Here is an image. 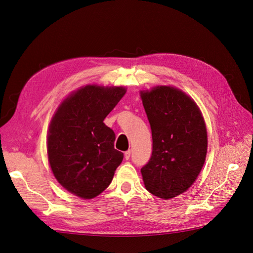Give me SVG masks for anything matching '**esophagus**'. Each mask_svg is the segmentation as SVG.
Returning a JSON list of instances; mask_svg holds the SVG:
<instances>
[{
    "mask_svg": "<svg viewBox=\"0 0 253 253\" xmlns=\"http://www.w3.org/2000/svg\"><path fill=\"white\" fill-rule=\"evenodd\" d=\"M130 155H131V151H130V150H128V151H126V152L124 153V156H125V159H126V160H128V159L130 158Z\"/></svg>",
    "mask_w": 253,
    "mask_h": 253,
    "instance_id": "esophagus-1",
    "label": "esophagus"
}]
</instances>
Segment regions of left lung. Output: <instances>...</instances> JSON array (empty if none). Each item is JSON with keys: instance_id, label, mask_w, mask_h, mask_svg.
Returning <instances> with one entry per match:
<instances>
[{"instance_id": "1", "label": "left lung", "mask_w": 253, "mask_h": 253, "mask_svg": "<svg viewBox=\"0 0 253 253\" xmlns=\"http://www.w3.org/2000/svg\"><path fill=\"white\" fill-rule=\"evenodd\" d=\"M140 97L152 130L153 151L140 172L146 189L169 200L187 190L206 160L208 136L200 108L172 86L158 85Z\"/></svg>"}]
</instances>
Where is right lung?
Listing matches in <instances>:
<instances>
[{
    "label": "right lung",
    "mask_w": 253,
    "mask_h": 253,
    "mask_svg": "<svg viewBox=\"0 0 253 253\" xmlns=\"http://www.w3.org/2000/svg\"><path fill=\"white\" fill-rule=\"evenodd\" d=\"M123 86L85 85L61 103L48 130L47 155L63 187L84 200L111 184L123 160L116 134L103 121L125 95Z\"/></svg>",
    "instance_id": "add662e5"
}]
</instances>
